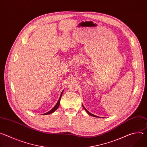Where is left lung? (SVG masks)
<instances>
[{"mask_svg": "<svg viewBox=\"0 0 147 147\" xmlns=\"http://www.w3.org/2000/svg\"><path fill=\"white\" fill-rule=\"evenodd\" d=\"M82 107H83L84 109L86 110V112H87L88 113V114L89 115H91V116H94V117H98V116H95V115H93V114H92V113H90V112H88V111H87V109H86L85 108V107H84L83 105H82Z\"/></svg>", "mask_w": 147, "mask_h": 147, "instance_id": "obj_1", "label": "left lung"}]
</instances>
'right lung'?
<instances>
[{
    "label": "right lung",
    "instance_id": "right-lung-1",
    "mask_svg": "<svg viewBox=\"0 0 147 147\" xmlns=\"http://www.w3.org/2000/svg\"><path fill=\"white\" fill-rule=\"evenodd\" d=\"M62 93H63V92H61V95H60V98H59V100H58V102H57V103L56 104V105H55L50 111H49L48 112H47V113H44V115H49V114H51V113L54 112L58 108V107H59V105H60V99H61V97Z\"/></svg>",
    "mask_w": 147,
    "mask_h": 147
}]
</instances>
